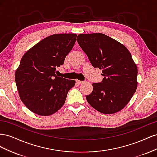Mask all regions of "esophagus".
I'll list each match as a JSON object with an SVG mask.
<instances>
[{
  "mask_svg": "<svg viewBox=\"0 0 157 157\" xmlns=\"http://www.w3.org/2000/svg\"><path fill=\"white\" fill-rule=\"evenodd\" d=\"M76 82H77V83H78V84H82L84 82L83 81H81V80H76Z\"/></svg>",
  "mask_w": 157,
  "mask_h": 157,
  "instance_id": "esophagus-1",
  "label": "esophagus"
}]
</instances>
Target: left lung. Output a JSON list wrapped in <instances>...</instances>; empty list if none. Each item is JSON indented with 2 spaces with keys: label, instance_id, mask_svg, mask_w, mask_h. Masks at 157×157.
<instances>
[{
  "label": "left lung",
  "instance_id": "left-lung-1",
  "mask_svg": "<svg viewBox=\"0 0 157 157\" xmlns=\"http://www.w3.org/2000/svg\"><path fill=\"white\" fill-rule=\"evenodd\" d=\"M77 40L94 67L102 69L101 82L93 83L87 101L98 111L113 114L130 101L137 86V68L130 52L102 33L80 34Z\"/></svg>",
  "mask_w": 157,
  "mask_h": 157
}]
</instances>
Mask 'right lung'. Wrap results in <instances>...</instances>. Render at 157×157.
Wrapping results in <instances>:
<instances>
[{"instance_id":"right-lung-1","label":"right lung","mask_w":157,"mask_h":157,"mask_svg":"<svg viewBox=\"0 0 157 157\" xmlns=\"http://www.w3.org/2000/svg\"><path fill=\"white\" fill-rule=\"evenodd\" d=\"M77 34H56L42 39L23 56L16 71L18 94L24 105L37 115L50 116L63 105L75 80L56 75L75 43Z\"/></svg>"}]
</instances>
